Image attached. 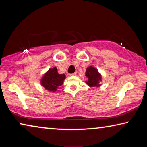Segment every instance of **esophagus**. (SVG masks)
<instances>
[{
	"label": "esophagus",
	"instance_id": "34e87169",
	"mask_svg": "<svg viewBox=\"0 0 147 147\" xmlns=\"http://www.w3.org/2000/svg\"><path fill=\"white\" fill-rule=\"evenodd\" d=\"M71 76H76V73H72V74H70Z\"/></svg>",
	"mask_w": 147,
	"mask_h": 147
}]
</instances>
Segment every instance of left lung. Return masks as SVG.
<instances>
[{"label": "left lung", "instance_id": "left-lung-1", "mask_svg": "<svg viewBox=\"0 0 147 147\" xmlns=\"http://www.w3.org/2000/svg\"><path fill=\"white\" fill-rule=\"evenodd\" d=\"M86 76L88 78V80L86 83L90 87H99L100 86V82L102 81V76L98 73V70L93 67L89 66L86 69Z\"/></svg>", "mask_w": 147, "mask_h": 147}]
</instances>
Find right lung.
<instances>
[{
    "label": "right lung",
    "instance_id": "1",
    "mask_svg": "<svg viewBox=\"0 0 147 147\" xmlns=\"http://www.w3.org/2000/svg\"><path fill=\"white\" fill-rule=\"evenodd\" d=\"M65 74H59L57 68L54 67L49 69L41 80V84L47 91L56 92L59 86L63 84Z\"/></svg>",
    "mask_w": 147,
    "mask_h": 147
}]
</instances>
